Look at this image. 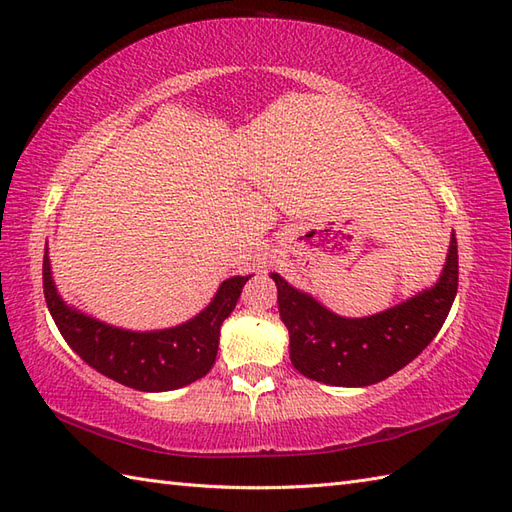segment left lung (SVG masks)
<instances>
[{
    "mask_svg": "<svg viewBox=\"0 0 512 512\" xmlns=\"http://www.w3.org/2000/svg\"><path fill=\"white\" fill-rule=\"evenodd\" d=\"M270 277L295 369L325 385L367 387L409 365L440 332L458 295V239L451 235L436 286L365 319L339 317L284 277Z\"/></svg>",
    "mask_w": 512,
    "mask_h": 512,
    "instance_id": "8db88e82",
    "label": "left lung"
}]
</instances>
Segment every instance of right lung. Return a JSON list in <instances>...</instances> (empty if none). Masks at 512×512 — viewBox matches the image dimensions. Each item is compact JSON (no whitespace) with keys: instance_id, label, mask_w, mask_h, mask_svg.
I'll use <instances>...</instances> for the list:
<instances>
[{"instance_id":"obj_1","label":"right lung","mask_w":512,"mask_h":512,"mask_svg":"<svg viewBox=\"0 0 512 512\" xmlns=\"http://www.w3.org/2000/svg\"><path fill=\"white\" fill-rule=\"evenodd\" d=\"M248 277L226 279L198 317L169 330L114 328L68 306L52 281L48 248L43 255V295L61 336L96 372L138 391H171L209 374L220 328L242 295Z\"/></svg>"}]
</instances>
